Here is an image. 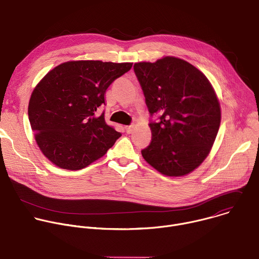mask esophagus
Returning a JSON list of instances; mask_svg holds the SVG:
<instances>
[{"label":"esophagus","instance_id":"obj_1","mask_svg":"<svg viewBox=\"0 0 259 259\" xmlns=\"http://www.w3.org/2000/svg\"><path fill=\"white\" fill-rule=\"evenodd\" d=\"M133 128H134V126H133V125H130V126H126V127H125V130H126V132H127L128 134H131L132 131H133Z\"/></svg>","mask_w":259,"mask_h":259}]
</instances>
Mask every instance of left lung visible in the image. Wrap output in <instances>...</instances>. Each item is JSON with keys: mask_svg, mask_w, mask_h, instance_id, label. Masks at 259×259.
I'll list each match as a JSON object with an SVG mask.
<instances>
[{"mask_svg": "<svg viewBox=\"0 0 259 259\" xmlns=\"http://www.w3.org/2000/svg\"><path fill=\"white\" fill-rule=\"evenodd\" d=\"M134 72L151 117L144 160L167 176L192 172L206 159L220 125V105L204 73L186 60L138 62Z\"/></svg>", "mask_w": 259, "mask_h": 259, "instance_id": "obj_1", "label": "left lung"}]
</instances>
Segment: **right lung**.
I'll return each mask as SVG.
<instances>
[{"label": "right lung", "mask_w": 259, "mask_h": 259, "mask_svg": "<svg viewBox=\"0 0 259 259\" xmlns=\"http://www.w3.org/2000/svg\"><path fill=\"white\" fill-rule=\"evenodd\" d=\"M132 63L79 60L50 70L36 85L28 103V119L42 153L56 166L80 170L101 158L121 137L108 126L105 92Z\"/></svg>", "instance_id": "right-lung-1"}]
</instances>
